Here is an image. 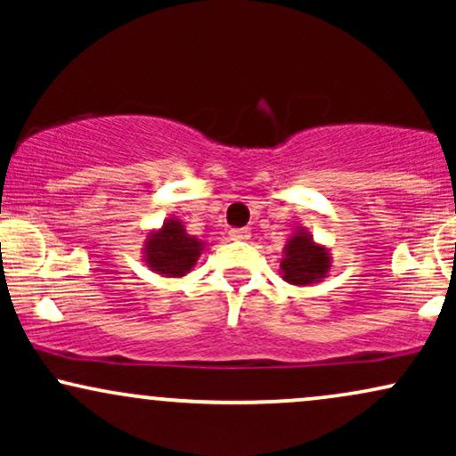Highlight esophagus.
<instances>
[{
    "mask_svg": "<svg viewBox=\"0 0 456 456\" xmlns=\"http://www.w3.org/2000/svg\"><path fill=\"white\" fill-rule=\"evenodd\" d=\"M229 238H232L233 242H246V240L250 238V232L248 229H232V232H229Z\"/></svg>",
    "mask_w": 456,
    "mask_h": 456,
    "instance_id": "1",
    "label": "esophagus"
}]
</instances>
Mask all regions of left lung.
I'll list each match as a JSON object with an SVG mask.
<instances>
[{
  "label": "left lung",
  "mask_w": 456,
  "mask_h": 456,
  "mask_svg": "<svg viewBox=\"0 0 456 456\" xmlns=\"http://www.w3.org/2000/svg\"><path fill=\"white\" fill-rule=\"evenodd\" d=\"M332 270V255L328 246L315 242L306 229H296L282 248L281 276L289 285H313L322 282Z\"/></svg>",
  "instance_id": "obj_1"
}]
</instances>
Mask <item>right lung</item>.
Wrapping results in <instances>:
<instances>
[{"mask_svg":"<svg viewBox=\"0 0 456 456\" xmlns=\"http://www.w3.org/2000/svg\"><path fill=\"white\" fill-rule=\"evenodd\" d=\"M206 244L197 235L186 233L180 218H165L162 227L151 229L143 242V261L165 279H180L197 265Z\"/></svg>","mask_w":456,"mask_h":456,"instance_id":"obj_1","label":"right lung"}]
</instances>
